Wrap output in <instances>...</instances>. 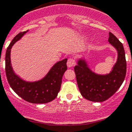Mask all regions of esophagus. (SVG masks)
Instances as JSON below:
<instances>
[{
  "mask_svg": "<svg viewBox=\"0 0 132 132\" xmlns=\"http://www.w3.org/2000/svg\"><path fill=\"white\" fill-rule=\"evenodd\" d=\"M75 61L73 58H70L67 61V66L68 68H72L73 66H75Z\"/></svg>",
  "mask_w": 132,
  "mask_h": 132,
  "instance_id": "obj_1",
  "label": "esophagus"
}]
</instances>
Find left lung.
Instances as JSON below:
<instances>
[{"mask_svg": "<svg viewBox=\"0 0 132 132\" xmlns=\"http://www.w3.org/2000/svg\"><path fill=\"white\" fill-rule=\"evenodd\" d=\"M109 44L116 48L117 60L107 74H98L88 66L84 57L79 58L74 70L81 95L92 102H103L121 87L127 72L125 53L123 44L112 33H109Z\"/></svg>", "mask_w": 132, "mask_h": 132, "instance_id": "1", "label": "left lung"}]
</instances>
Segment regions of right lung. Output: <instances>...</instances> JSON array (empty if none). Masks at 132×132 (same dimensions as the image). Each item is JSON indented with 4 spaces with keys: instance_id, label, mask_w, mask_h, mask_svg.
<instances>
[{
    "instance_id": "1",
    "label": "right lung",
    "mask_w": 132,
    "mask_h": 132,
    "mask_svg": "<svg viewBox=\"0 0 132 132\" xmlns=\"http://www.w3.org/2000/svg\"><path fill=\"white\" fill-rule=\"evenodd\" d=\"M29 30L18 33L13 38L5 53V73L12 89L19 97L33 104L47 103L57 96L62 78L67 70V59L55 62L44 78L34 81H26L14 71L11 61V51L14 44L19 41Z\"/></svg>"
}]
</instances>
